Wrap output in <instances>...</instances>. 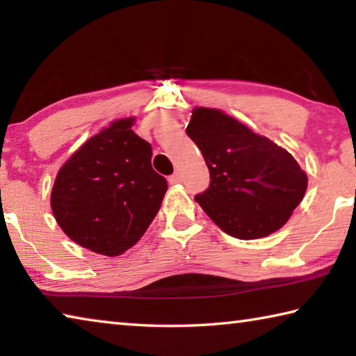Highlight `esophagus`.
<instances>
[{
	"label": "esophagus",
	"mask_w": 356,
	"mask_h": 356,
	"mask_svg": "<svg viewBox=\"0 0 356 356\" xmlns=\"http://www.w3.org/2000/svg\"><path fill=\"white\" fill-rule=\"evenodd\" d=\"M180 180H182V174H180L179 171H176L174 174H171L170 177H168V182H170L171 185H174V184H179Z\"/></svg>",
	"instance_id": "1"
}]
</instances>
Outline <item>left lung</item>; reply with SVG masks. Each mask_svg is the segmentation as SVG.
Returning <instances> with one entry per match:
<instances>
[{"mask_svg": "<svg viewBox=\"0 0 356 356\" xmlns=\"http://www.w3.org/2000/svg\"><path fill=\"white\" fill-rule=\"evenodd\" d=\"M210 172L195 196L216 226L240 240L265 237L303 200L308 177L297 160L246 125L213 108H195L186 127Z\"/></svg>", "mask_w": 356, "mask_h": 356, "instance_id": "left-lung-1", "label": "left lung"}]
</instances>
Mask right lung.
Returning <instances> with one entry per match:
<instances>
[{
	"label": "right lung",
	"mask_w": 356,
	"mask_h": 356,
	"mask_svg": "<svg viewBox=\"0 0 356 356\" xmlns=\"http://www.w3.org/2000/svg\"><path fill=\"white\" fill-rule=\"evenodd\" d=\"M120 119L86 141L59 170L53 215L84 248L119 256L143 237L168 190L152 170V147Z\"/></svg>",
	"instance_id": "add662e5"
}]
</instances>
